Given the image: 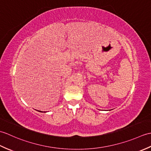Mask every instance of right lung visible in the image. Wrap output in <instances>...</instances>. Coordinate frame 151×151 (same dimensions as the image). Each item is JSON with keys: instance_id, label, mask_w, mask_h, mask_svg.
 <instances>
[{"instance_id": "add662e5", "label": "right lung", "mask_w": 151, "mask_h": 151, "mask_svg": "<svg viewBox=\"0 0 151 151\" xmlns=\"http://www.w3.org/2000/svg\"><path fill=\"white\" fill-rule=\"evenodd\" d=\"M40 111V112H43V111ZM44 112H45V111H44Z\"/></svg>"}]
</instances>
